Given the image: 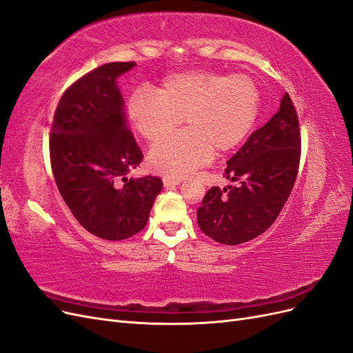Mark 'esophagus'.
Masks as SVG:
<instances>
[{
	"label": "esophagus",
	"mask_w": 353,
	"mask_h": 353,
	"mask_svg": "<svg viewBox=\"0 0 353 353\" xmlns=\"http://www.w3.org/2000/svg\"><path fill=\"white\" fill-rule=\"evenodd\" d=\"M181 183L179 178H169V176H165L163 178V185L165 188H170V187H175Z\"/></svg>",
	"instance_id": "obj_1"
}]
</instances>
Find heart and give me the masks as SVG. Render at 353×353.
Returning a JSON list of instances; mask_svg holds the SVG:
<instances>
[{
    "mask_svg": "<svg viewBox=\"0 0 353 353\" xmlns=\"http://www.w3.org/2000/svg\"><path fill=\"white\" fill-rule=\"evenodd\" d=\"M156 92L134 91L126 116L147 141H157L185 117L187 130L156 143L148 153L153 170L174 178L205 165L213 152L223 154L240 145L261 109L258 83L243 73H174L160 82Z\"/></svg>",
    "mask_w": 353,
    "mask_h": 353,
    "instance_id": "1",
    "label": "heart"
}]
</instances>
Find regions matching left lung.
Segmentation results:
<instances>
[{
  "label": "left lung",
  "mask_w": 353,
  "mask_h": 353,
  "mask_svg": "<svg viewBox=\"0 0 353 353\" xmlns=\"http://www.w3.org/2000/svg\"><path fill=\"white\" fill-rule=\"evenodd\" d=\"M301 145L297 112L285 92L279 112L227 162L223 176L239 184L212 187L203 197L197 209L200 230L228 245L253 240L268 230L296 183Z\"/></svg>",
  "instance_id": "left-lung-1"
}]
</instances>
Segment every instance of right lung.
Listing matches in <instances>:
<instances>
[{"instance_id":"right-lung-1","label":"right lung","mask_w":353,"mask_h":353,"mask_svg":"<svg viewBox=\"0 0 353 353\" xmlns=\"http://www.w3.org/2000/svg\"><path fill=\"white\" fill-rule=\"evenodd\" d=\"M134 66L114 61L85 73L63 92L51 125V169L63 200L85 230L110 241L145 227L163 187L157 176L126 178L143 153L116 78Z\"/></svg>"}]
</instances>
